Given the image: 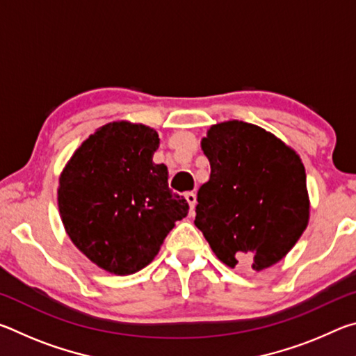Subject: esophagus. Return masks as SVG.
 <instances>
[{
    "label": "esophagus",
    "mask_w": 356,
    "mask_h": 356,
    "mask_svg": "<svg viewBox=\"0 0 356 356\" xmlns=\"http://www.w3.org/2000/svg\"><path fill=\"white\" fill-rule=\"evenodd\" d=\"M185 200H186V202L190 204V209H191V212H193V210H195V206H196V195L193 191L185 193Z\"/></svg>",
    "instance_id": "1"
}]
</instances>
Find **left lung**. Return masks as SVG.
Instances as JSON below:
<instances>
[{"instance_id": "left-lung-1", "label": "left lung", "mask_w": 356, "mask_h": 356, "mask_svg": "<svg viewBox=\"0 0 356 356\" xmlns=\"http://www.w3.org/2000/svg\"><path fill=\"white\" fill-rule=\"evenodd\" d=\"M210 179L197 191L195 225L227 267L261 272L280 262L309 222L303 161L254 124L226 120L201 140Z\"/></svg>"}]
</instances>
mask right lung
Returning a JSON list of instances; mask_svg holds the SVG:
<instances>
[{
	"instance_id": "1",
	"label": "right lung",
	"mask_w": 356,
	"mask_h": 356,
	"mask_svg": "<svg viewBox=\"0 0 356 356\" xmlns=\"http://www.w3.org/2000/svg\"><path fill=\"white\" fill-rule=\"evenodd\" d=\"M159 144V134L147 125L105 124L81 143L59 176L65 232L105 272H140L188 213L185 197L168 186L166 165L152 161Z\"/></svg>"
}]
</instances>
